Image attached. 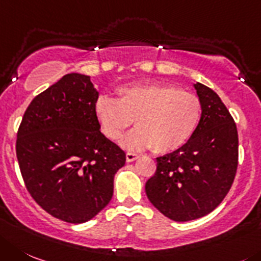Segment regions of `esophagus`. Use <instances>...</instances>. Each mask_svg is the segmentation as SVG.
Here are the masks:
<instances>
[{
	"instance_id": "1",
	"label": "esophagus",
	"mask_w": 261,
	"mask_h": 261,
	"mask_svg": "<svg viewBox=\"0 0 261 261\" xmlns=\"http://www.w3.org/2000/svg\"><path fill=\"white\" fill-rule=\"evenodd\" d=\"M138 157L139 154H136V153H133V152L126 153V161H127V162H133V161H135Z\"/></svg>"
}]
</instances>
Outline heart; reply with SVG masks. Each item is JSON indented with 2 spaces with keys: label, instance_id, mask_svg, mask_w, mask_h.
Segmentation results:
<instances>
[{
  "label": "heart",
  "instance_id": "heart-1",
  "mask_svg": "<svg viewBox=\"0 0 261 261\" xmlns=\"http://www.w3.org/2000/svg\"><path fill=\"white\" fill-rule=\"evenodd\" d=\"M118 97L101 95L95 103V116L104 135L118 140L134 123L138 127L123 139L127 149L165 154L186 145L198 128L201 99L194 92L172 84L143 82L119 87Z\"/></svg>",
  "mask_w": 261,
  "mask_h": 261
}]
</instances>
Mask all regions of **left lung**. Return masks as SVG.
<instances>
[{"instance_id":"8db88e82","label":"left lung","mask_w":261,"mask_h":261,"mask_svg":"<svg viewBox=\"0 0 261 261\" xmlns=\"http://www.w3.org/2000/svg\"><path fill=\"white\" fill-rule=\"evenodd\" d=\"M202 117L192 139L177 150L157 157L145 193L160 213L175 221H189L215 210L229 192L238 166V133L219 95L194 85Z\"/></svg>"}]
</instances>
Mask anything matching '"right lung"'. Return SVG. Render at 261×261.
<instances>
[{"mask_svg":"<svg viewBox=\"0 0 261 261\" xmlns=\"http://www.w3.org/2000/svg\"><path fill=\"white\" fill-rule=\"evenodd\" d=\"M99 92L89 75L69 73L31 101L16 138L27 191L54 218L89 221L113 196L126 154L100 133Z\"/></svg>","mask_w":261,"mask_h":261,"instance_id":"add662e5","label":"right lung"}]
</instances>
